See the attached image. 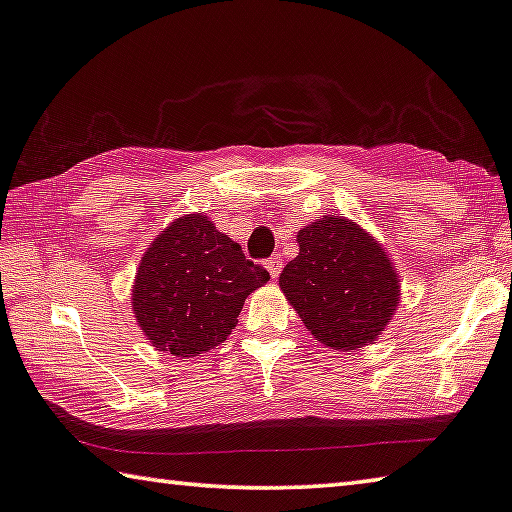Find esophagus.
I'll return each instance as SVG.
<instances>
[{
    "mask_svg": "<svg viewBox=\"0 0 512 512\" xmlns=\"http://www.w3.org/2000/svg\"><path fill=\"white\" fill-rule=\"evenodd\" d=\"M266 271L271 273V277L275 280V277L280 275V271H282V259H280V257H271V259H266Z\"/></svg>",
    "mask_w": 512,
    "mask_h": 512,
    "instance_id": "esophagus-1",
    "label": "esophagus"
}]
</instances>
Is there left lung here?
Here are the masks:
<instances>
[{
    "mask_svg": "<svg viewBox=\"0 0 512 512\" xmlns=\"http://www.w3.org/2000/svg\"><path fill=\"white\" fill-rule=\"evenodd\" d=\"M300 253L280 289L325 348L350 352L377 341L400 302V273L359 223L327 214L298 230Z\"/></svg>",
    "mask_w": 512,
    "mask_h": 512,
    "instance_id": "1",
    "label": "left lung"
}]
</instances>
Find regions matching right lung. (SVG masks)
<instances>
[{
    "label": "right lung",
    "mask_w": 512,
    "mask_h": 512,
    "mask_svg": "<svg viewBox=\"0 0 512 512\" xmlns=\"http://www.w3.org/2000/svg\"><path fill=\"white\" fill-rule=\"evenodd\" d=\"M266 282V268L194 212L173 219L146 248L131 300L153 348L189 359L228 339L246 298Z\"/></svg>",
    "instance_id": "obj_1"
}]
</instances>
